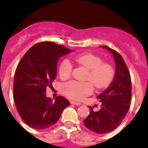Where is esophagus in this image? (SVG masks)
I'll list each match as a JSON object with an SVG mask.
<instances>
[{"mask_svg": "<svg viewBox=\"0 0 148 148\" xmlns=\"http://www.w3.org/2000/svg\"><path fill=\"white\" fill-rule=\"evenodd\" d=\"M71 103H72V104H74V105H77V106H79L82 104V103H79V102H77V101H71Z\"/></svg>", "mask_w": 148, "mask_h": 148, "instance_id": "esophagus-1", "label": "esophagus"}]
</instances>
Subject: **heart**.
I'll return each mask as SVG.
<instances>
[{"label": "heart", "instance_id": "1", "mask_svg": "<svg viewBox=\"0 0 148 148\" xmlns=\"http://www.w3.org/2000/svg\"><path fill=\"white\" fill-rule=\"evenodd\" d=\"M78 64L88 69L85 80L88 82L69 81L63 85V92L66 96L75 100H82L92 93L93 85L98 89L108 86L114 75L113 66L107 62H102V59L96 55L85 53L72 57ZM73 66L69 60L65 59L59 66V75L63 79L69 78Z\"/></svg>", "mask_w": 148, "mask_h": 148}]
</instances>
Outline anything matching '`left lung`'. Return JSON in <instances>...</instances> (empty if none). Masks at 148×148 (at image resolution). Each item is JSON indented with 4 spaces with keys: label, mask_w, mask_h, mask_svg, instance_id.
I'll use <instances>...</instances> for the list:
<instances>
[{
    "label": "left lung",
    "mask_w": 148,
    "mask_h": 148,
    "mask_svg": "<svg viewBox=\"0 0 148 148\" xmlns=\"http://www.w3.org/2000/svg\"><path fill=\"white\" fill-rule=\"evenodd\" d=\"M112 53L116 65L114 77L111 85L97 96L101 102L97 112L90 107V114L84 124L96 134H107L119 126L130 108L132 100V81L123 58L117 51L107 46H101Z\"/></svg>",
    "instance_id": "left-lung-1"
}]
</instances>
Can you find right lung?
<instances>
[{
	"label": "right lung",
	"mask_w": 148,
	"mask_h": 148,
	"mask_svg": "<svg viewBox=\"0 0 148 148\" xmlns=\"http://www.w3.org/2000/svg\"><path fill=\"white\" fill-rule=\"evenodd\" d=\"M71 50L50 41L34 45L22 58L14 79V100L18 113L25 123L42 130L56 123L70 102L63 96L54 101L46 96L57 74L61 56Z\"/></svg>",
	"instance_id": "obj_1"
}]
</instances>
